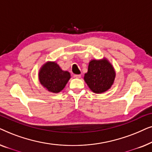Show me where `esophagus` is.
<instances>
[{
    "label": "esophagus",
    "instance_id": "1",
    "mask_svg": "<svg viewBox=\"0 0 152 152\" xmlns=\"http://www.w3.org/2000/svg\"><path fill=\"white\" fill-rule=\"evenodd\" d=\"M74 77L80 78L81 77V75H74Z\"/></svg>",
    "mask_w": 152,
    "mask_h": 152
}]
</instances>
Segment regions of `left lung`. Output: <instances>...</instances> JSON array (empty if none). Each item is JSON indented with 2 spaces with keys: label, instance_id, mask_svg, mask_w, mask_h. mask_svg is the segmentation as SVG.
Returning <instances> with one entry per match:
<instances>
[{
  "label": "left lung",
  "instance_id": "8db88e82",
  "mask_svg": "<svg viewBox=\"0 0 152 152\" xmlns=\"http://www.w3.org/2000/svg\"><path fill=\"white\" fill-rule=\"evenodd\" d=\"M115 77L114 68L107 59L92 60L84 75V81L93 92L102 93L111 88Z\"/></svg>",
  "mask_w": 152,
  "mask_h": 152
}]
</instances>
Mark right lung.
Returning <instances> with one entry per match:
<instances>
[{
  "instance_id": "1",
  "label": "right lung",
  "mask_w": 152,
  "mask_h": 152,
  "mask_svg": "<svg viewBox=\"0 0 152 152\" xmlns=\"http://www.w3.org/2000/svg\"><path fill=\"white\" fill-rule=\"evenodd\" d=\"M41 85L50 92L57 93L64 89L70 78V72L64 71L55 62H47L39 73Z\"/></svg>"
}]
</instances>
